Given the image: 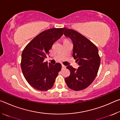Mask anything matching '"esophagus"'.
<instances>
[{"label": "esophagus", "mask_w": 120, "mask_h": 120, "mask_svg": "<svg viewBox=\"0 0 120 120\" xmlns=\"http://www.w3.org/2000/svg\"><path fill=\"white\" fill-rule=\"evenodd\" d=\"M66 68V67L64 64H62V69H65Z\"/></svg>", "instance_id": "34e87169"}]
</instances>
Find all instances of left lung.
Returning a JSON list of instances; mask_svg holds the SVG:
<instances>
[{
    "label": "left lung",
    "mask_w": 120,
    "mask_h": 120,
    "mask_svg": "<svg viewBox=\"0 0 120 120\" xmlns=\"http://www.w3.org/2000/svg\"><path fill=\"white\" fill-rule=\"evenodd\" d=\"M64 31L65 36L72 41V56L79 65L77 69L71 66L67 67L70 75L65 78V82L72 90H82L92 84L97 76L101 62L98 49L78 32L65 27Z\"/></svg>",
    "instance_id": "left-lung-1"
}]
</instances>
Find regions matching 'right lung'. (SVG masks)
<instances>
[{
	"label": "right lung",
	"instance_id": "obj_1",
	"mask_svg": "<svg viewBox=\"0 0 120 120\" xmlns=\"http://www.w3.org/2000/svg\"><path fill=\"white\" fill-rule=\"evenodd\" d=\"M64 28H50L41 32L24 48L21 68L28 84L37 90L46 91L53 86L61 64L44 62L55 42L64 34Z\"/></svg>",
	"mask_w": 120,
	"mask_h": 120
}]
</instances>
